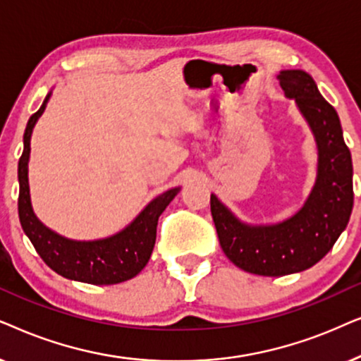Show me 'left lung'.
I'll list each match as a JSON object with an SVG mask.
<instances>
[{"instance_id":"left-lung-1","label":"left lung","mask_w":361,"mask_h":361,"mask_svg":"<svg viewBox=\"0 0 361 361\" xmlns=\"http://www.w3.org/2000/svg\"><path fill=\"white\" fill-rule=\"evenodd\" d=\"M277 79L286 97L295 99L319 148L312 193L294 216L267 226L243 223L214 195L209 201L219 244L229 261L269 277L305 271L319 262L347 228L353 208L352 155L337 110L322 97L305 71H282Z\"/></svg>"}]
</instances>
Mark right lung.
<instances>
[{
	"instance_id": "1",
	"label": "right lung",
	"mask_w": 361,
	"mask_h": 361,
	"mask_svg": "<svg viewBox=\"0 0 361 361\" xmlns=\"http://www.w3.org/2000/svg\"><path fill=\"white\" fill-rule=\"evenodd\" d=\"M27 120L24 130V150L18 163L19 198L18 213L23 231L35 246L42 261L59 276L71 281L94 286H110L135 277L147 266L157 239V224L180 188H171L157 196L127 228L114 236L97 241H72L46 228L36 218L31 206L30 183H27V161L31 152L32 128L44 112L47 100Z\"/></svg>"
}]
</instances>
